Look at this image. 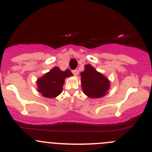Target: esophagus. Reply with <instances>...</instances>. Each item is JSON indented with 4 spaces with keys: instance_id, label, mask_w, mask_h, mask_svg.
I'll return each mask as SVG.
<instances>
[{
    "instance_id": "1",
    "label": "esophagus",
    "mask_w": 152,
    "mask_h": 152,
    "mask_svg": "<svg viewBox=\"0 0 152 152\" xmlns=\"http://www.w3.org/2000/svg\"><path fill=\"white\" fill-rule=\"evenodd\" d=\"M72 73H73V74L74 75V76H77V75H78V70H77V69H73V70H72Z\"/></svg>"
}]
</instances>
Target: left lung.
I'll return each mask as SVG.
<instances>
[{
    "instance_id": "1",
    "label": "left lung",
    "mask_w": 152,
    "mask_h": 152,
    "mask_svg": "<svg viewBox=\"0 0 152 152\" xmlns=\"http://www.w3.org/2000/svg\"><path fill=\"white\" fill-rule=\"evenodd\" d=\"M82 88L85 94L91 98H100L106 94L110 87L109 79L96 70L91 65L86 64L80 73Z\"/></svg>"
}]
</instances>
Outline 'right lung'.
I'll use <instances>...</instances> for the list:
<instances>
[{
	"mask_svg": "<svg viewBox=\"0 0 152 152\" xmlns=\"http://www.w3.org/2000/svg\"><path fill=\"white\" fill-rule=\"evenodd\" d=\"M73 73L69 69L61 71L60 68L55 66L50 71L37 79V91L43 97L53 98L58 96L63 91V85L66 77Z\"/></svg>",
	"mask_w": 152,
	"mask_h": 152,
	"instance_id": "right-lung-1",
	"label": "right lung"
}]
</instances>
